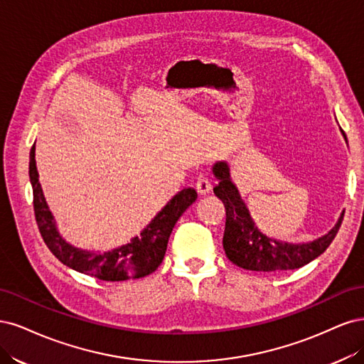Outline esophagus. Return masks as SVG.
I'll use <instances>...</instances> for the list:
<instances>
[{"instance_id":"34e87169","label":"esophagus","mask_w":364,"mask_h":364,"mask_svg":"<svg viewBox=\"0 0 364 364\" xmlns=\"http://www.w3.org/2000/svg\"><path fill=\"white\" fill-rule=\"evenodd\" d=\"M195 186H196L198 193H201V195L210 193V191H212V181H210V178L205 177V175H201V177H198Z\"/></svg>"}]
</instances>
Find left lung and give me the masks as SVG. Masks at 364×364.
Segmentation results:
<instances>
[{
	"label": "left lung",
	"mask_w": 364,
	"mask_h": 364,
	"mask_svg": "<svg viewBox=\"0 0 364 364\" xmlns=\"http://www.w3.org/2000/svg\"><path fill=\"white\" fill-rule=\"evenodd\" d=\"M213 173L219 180V184L213 189L215 195L224 203L227 213L224 239H222L225 254L230 262L246 271L278 272L302 267L319 257L331 245L342 225L343 213L330 232L310 243L293 245L269 239L255 228L248 208L243 204L236 186L230 180L227 163H216Z\"/></svg>",
	"instance_id": "obj_1"
}]
</instances>
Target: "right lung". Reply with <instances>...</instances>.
Returning <instances> with one entry per match:
<instances>
[{
    "label": "right lung",
    "instance_id": "1",
    "mask_svg": "<svg viewBox=\"0 0 364 364\" xmlns=\"http://www.w3.org/2000/svg\"><path fill=\"white\" fill-rule=\"evenodd\" d=\"M34 145L30 151V181L33 187V207L43 242L63 264L74 271L102 281H127L152 274L163 262L173 225L196 199L193 189H183L161 208L151 224L130 243L107 252H90L74 248L58 234L53 215L46 205L39 173L34 160Z\"/></svg>",
    "mask_w": 364,
    "mask_h": 364
}]
</instances>
